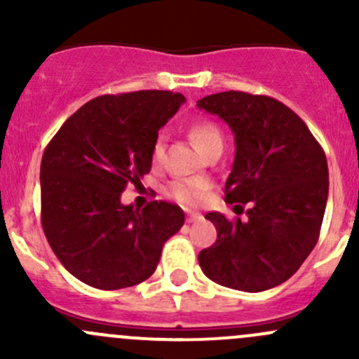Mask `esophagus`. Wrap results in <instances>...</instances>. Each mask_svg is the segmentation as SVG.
Here are the masks:
<instances>
[{
  "mask_svg": "<svg viewBox=\"0 0 359 359\" xmlns=\"http://www.w3.org/2000/svg\"><path fill=\"white\" fill-rule=\"evenodd\" d=\"M203 217L200 215V213H189V215H187V222L189 224H193V222H198V220H201Z\"/></svg>",
  "mask_w": 359,
  "mask_h": 359,
  "instance_id": "esophagus-1",
  "label": "esophagus"
}]
</instances>
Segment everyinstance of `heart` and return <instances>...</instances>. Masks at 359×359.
I'll return each instance as SVG.
<instances>
[{
    "label": "heart",
    "instance_id": "heart-1",
    "mask_svg": "<svg viewBox=\"0 0 359 359\" xmlns=\"http://www.w3.org/2000/svg\"><path fill=\"white\" fill-rule=\"evenodd\" d=\"M189 137L196 149L201 154L213 144L222 142V135H220L219 128L213 125L212 121H196L191 125ZM165 153V144H163V137H158L153 144V161L159 163ZM170 196L175 198L177 201L182 203L186 206H196L205 200L206 196V184L201 180H175L170 184L168 187Z\"/></svg>",
    "mask_w": 359,
    "mask_h": 359
}]
</instances>
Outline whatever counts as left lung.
Returning a JSON list of instances; mask_svg holds the SVG:
<instances>
[{"instance_id":"obj_1","label":"left lung","mask_w":359,"mask_h":359,"mask_svg":"<svg viewBox=\"0 0 359 359\" xmlns=\"http://www.w3.org/2000/svg\"><path fill=\"white\" fill-rule=\"evenodd\" d=\"M198 107L233 130L236 154L224 193L227 203L250 205L245 222L206 213L217 241L198 255L203 273L233 290L278 287L318 243L328 198L327 156L306 123L273 97L231 90L203 97Z\"/></svg>"}]
</instances>
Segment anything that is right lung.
<instances>
[{
	"mask_svg": "<svg viewBox=\"0 0 359 359\" xmlns=\"http://www.w3.org/2000/svg\"><path fill=\"white\" fill-rule=\"evenodd\" d=\"M182 93L100 95L60 126L41 159V226L64 267L83 283L118 290L146 281L161 248L184 226L180 206L123 205L121 193L153 165L158 132Z\"/></svg>",
	"mask_w": 359,
	"mask_h": 359,
	"instance_id": "1",
	"label": "right lung"
}]
</instances>
